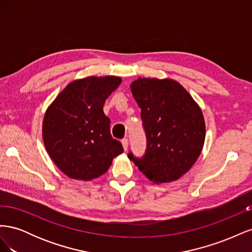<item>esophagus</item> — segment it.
I'll use <instances>...</instances> for the list:
<instances>
[{
  "instance_id": "34e87169",
  "label": "esophagus",
  "mask_w": 252,
  "mask_h": 252,
  "mask_svg": "<svg viewBox=\"0 0 252 252\" xmlns=\"http://www.w3.org/2000/svg\"><path fill=\"white\" fill-rule=\"evenodd\" d=\"M122 146H123L124 150L126 151L127 148H128V140L127 139H123L122 140Z\"/></svg>"
}]
</instances>
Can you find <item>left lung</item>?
Segmentation results:
<instances>
[{
	"label": "left lung",
	"instance_id": "left-lung-1",
	"mask_svg": "<svg viewBox=\"0 0 252 252\" xmlns=\"http://www.w3.org/2000/svg\"><path fill=\"white\" fill-rule=\"evenodd\" d=\"M131 93L141 108L147 148L144 157L128 158L156 184L179 180L200 157L206 135L200 106L171 79L139 78Z\"/></svg>",
	"mask_w": 252,
	"mask_h": 252
}]
</instances>
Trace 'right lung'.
Returning <instances> with one entry per match:
<instances>
[{"mask_svg":"<svg viewBox=\"0 0 252 252\" xmlns=\"http://www.w3.org/2000/svg\"><path fill=\"white\" fill-rule=\"evenodd\" d=\"M122 79L113 75L75 80L61 91L43 120V141L50 158L67 177L90 181L108 170L124 151L110 133L103 106Z\"/></svg>","mask_w":252,"mask_h":252,"instance_id":"add662e5","label":"right lung"}]
</instances>
